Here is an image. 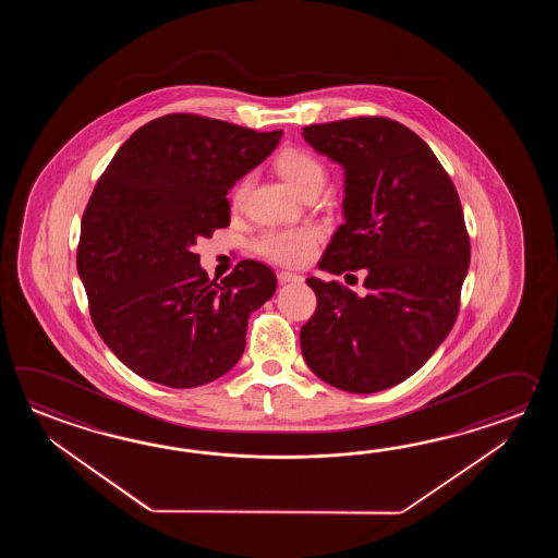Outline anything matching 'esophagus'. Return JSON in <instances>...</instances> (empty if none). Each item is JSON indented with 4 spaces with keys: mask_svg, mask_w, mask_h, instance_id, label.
<instances>
[{
    "mask_svg": "<svg viewBox=\"0 0 558 558\" xmlns=\"http://www.w3.org/2000/svg\"><path fill=\"white\" fill-rule=\"evenodd\" d=\"M277 279H279V283H291V281H303V277L296 274H289V271H279L277 274Z\"/></svg>",
    "mask_w": 558,
    "mask_h": 558,
    "instance_id": "1",
    "label": "esophagus"
}]
</instances>
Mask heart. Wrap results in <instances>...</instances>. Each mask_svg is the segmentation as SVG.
Wrapping results in <instances>:
<instances>
[{"label":"heart","instance_id":"heart-1","mask_svg":"<svg viewBox=\"0 0 558 558\" xmlns=\"http://www.w3.org/2000/svg\"><path fill=\"white\" fill-rule=\"evenodd\" d=\"M275 167L284 181L301 195L320 191L327 181V167L319 157L303 147H287L275 157ZM250 178H241L231 190V203L239 205L245 199ZM317 247V231L313 227H287L265 231L255 241V251L277 265L295 267L307 262Z\"/></svg>","mask_w":558,"mask_h":558}]
</instances>
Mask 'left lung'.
Listing matches in <instances>:
<instances>
[{
  "instance_id": "8db88e82",
  "label": "left lung",
  "mask_w": 558,
  "mask_h": 558,
  "mask_svg": "<svg viewBox=\"0 0 558 558\" xmlns=\"http://www.w3.org/2000/svg\"><path fill=\"white\" fill-rule=\"evenodd\" d=\"M303 137L344 167V223L319 267L363 269L367 293L308 277L317 308L301 351L341 391H383L423 367L457 320L471 262L461 199L427 143L395 119L315 123Z\"/></svg>"
}]
</instances>
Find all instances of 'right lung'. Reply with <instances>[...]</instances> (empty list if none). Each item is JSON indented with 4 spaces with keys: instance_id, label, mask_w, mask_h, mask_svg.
Returning <instances> with one entry per match:
<instances>
[{
    "instance_id": "1",
    "label": "right lung",
    "mask_w": 558,
    "mask_h": 558,
    "mask_svg": "<svg viewBox=\"0 0 558 558\" xmlns=\"http://www.w3.org/2000/svg\"><path fill=\"white\" fill-rule=\"evenodd\" d=\"M281 135L169 113L135 131L97 179L77 271L99 337L143 379L202 387L243 355L250 315L274 296L277 277L245 259L209 281L191 247L229 226V187Z\"/></svg>"
}]
</instances>
